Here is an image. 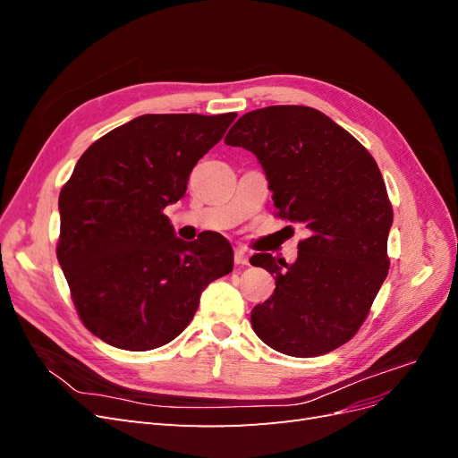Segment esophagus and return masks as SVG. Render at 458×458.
<instances>
[{"instance_id":"34e87169","label":"esophagus","mask_w":458,"mask_h":458,"mask_svg":"<svg viewBox=\"0 0 458 458\" xmlns=\"http://www.w3.org/2000/svg\"><path fill=\"white\" fill-rule=\"evenodd\" d=\"M248 259H250V256H248L244 248H234V263L237 266H248Z\"/></svg>"}]
</instances>
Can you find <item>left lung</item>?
Returning <instances> with one entry per match:
<instances>
[{"mask_svg":"<svg viewBox=\"0 0 458 458\" xmlns=\"http://www.w3.org/2000/svg\"><path fill=\"white\" fill-rule=\"evenodd\" d=\"M225 143L252 152L279 216L308 231L294 263L252 256L276 284L252 310L254 332L293 357L340 348L363 325L390 267L394 210L377 162L335 120L300 105L246 113Z\"/></svg>","mask_w":458,"mask_h":458,"instance_id":"obj_1","label":"left lung"}]
</instances>
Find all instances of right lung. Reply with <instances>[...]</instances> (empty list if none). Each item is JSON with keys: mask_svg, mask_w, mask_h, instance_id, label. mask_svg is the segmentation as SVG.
<instances>
[{"mask_svg": "<svg viewBox=\"0 0 458 458\" xmlns=\"http://www.w3.org/2000/svg\"><path fill=\"white\" fill-rule=\"evenodd\" d=\"M234 118L143 114L80 157L59 195L57 258L97 338L130 352L160 348L191 323L202 290L233 271L225 237L177 239L164 208L185 195L195 164Z\"/></svg>", "mask_w": 458, "mask_h": 458, "instance_id": "right-lung-1", "label": "right lung"}]
</instances>
